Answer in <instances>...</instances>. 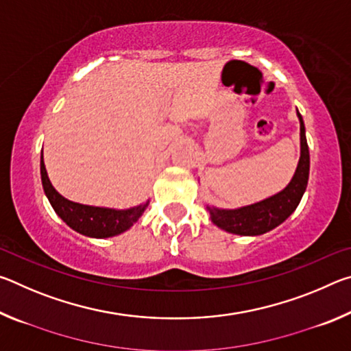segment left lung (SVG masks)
I'll return each instance as SVG.
<instances>
[{"instance_id":"1","label":"left lung","mask_w":351,"mask_h":351,"mask_svg":"<svg viewBox=\"0 0 351 351\" xmlns=\"http://www.w3.org/2000/svg\"><path fill=\"white\" fill-rule=\"evenodd\" d=\"M297 117L300 122V158L288 186L269 198L249 206L237 207V209H219L215 206H206L210 221L219 229L235 235H261L282 224L297 209L306 190L308 176H310V152L306 144L305 123L299 110H297Z\"/></svg>"}]
</instances>
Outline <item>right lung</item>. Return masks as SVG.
<instances>
[{
	"instance_id": "add662e5",
	"label": "right lung",
	"mask_w": 351,
	"mask_h": 351,
	"mask_svg": "<svg viewBox=\"0 0 351 351\" xmlns=\"http://www.w3.org/2000/svg\"><path fill=\"white\" fill-rule=\"evenodd\" d=\"M40 173L46 197L57 215L75 232L91 237V239H108V237L125 232L142 217L150 203V199H147L144 204L130 207V209H110V207L86 206L69 201L62 197L49 181L43 153L40 159Z\"/></svg>"
}]
</instances>
